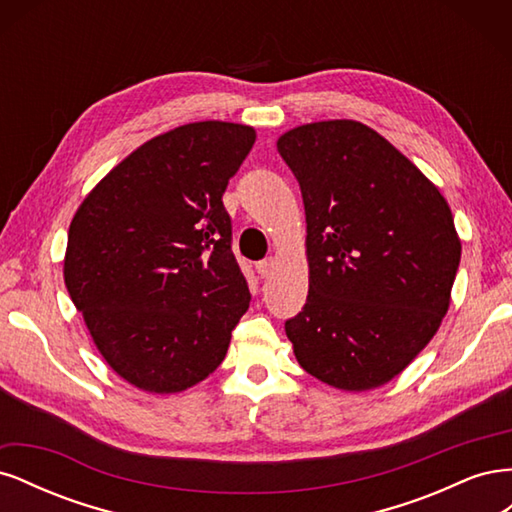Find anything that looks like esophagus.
Returning <instances> with one entry per match:
<instances>
[{"instance_id": "esophagus-1", "label": "esophagus", "mask_w": 512, "mask_h": 512, "mask_svg": "<svg viewBox=\"0 0 512 512\" xmlns=\"http://www.w3.org/2000/svg\"><path fill=\"white\" fill-rule=\"evenodd\" d=\"M273 269H275V260H273V258L260 260L258 265H256V271H258V275H260V277H269V275L273 273Z\"/></svg>"}]
</instances>
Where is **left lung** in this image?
<instances>
[{
    "mask_svg": "<svg viewBox=\"0 0 512 512\" xmlns=\"http://www.w3.org/2000/svg\"><path fill=\"white\" fill-rule=\"evenodd\" d=\"M277 151L307 222V303L286 320L294 356L335 389H376L416 359L451 305L461 260L451 207L361 121L305 123Z\"/></svg>",
    "mask_w": 512,
    "mask_h": 512,
    "instance_id": "1",
    "label": "left lung"
}]
</instances>
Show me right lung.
<instances>
[{
  "instance_id": "1",
  "label": "right lung",
  "mask_w": 512,
  "mask_h": 512,
  "mask_svg": "<svg viewBox=\"0 0 512 512\" xmlns=\"http://www.w3.org/2000/svg\"><path fill=\"white\" fill-rule=\"evenodd\" d=\"M254 141L241 123H185L132 151L74 213L66 288L104 361L136 389L205 380L250 307L222 196Z\"/></svg>"
}]
</instances>
